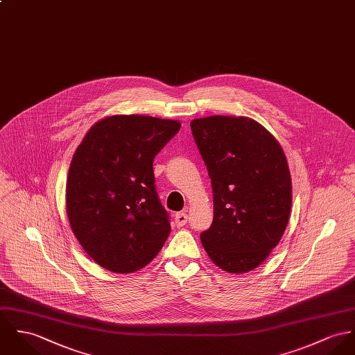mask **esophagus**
<instances>
[{
	"instance_id": "1",
	"label": "esophagus",
	"mask_w": 355,
	"mask_h": 355,
	"mask_svg": "<svg viewBox=\"0 0 355 355\" xmlns=\"http://www.w3.org/2000/svg\"><path fill=\"white\" fill-rule=\"evenodd\" d=\"M187 220H189V217H187L186 211H179V213L175 214V225L178 226V227L186 225Z\"/></svg>"
}]
</instances>
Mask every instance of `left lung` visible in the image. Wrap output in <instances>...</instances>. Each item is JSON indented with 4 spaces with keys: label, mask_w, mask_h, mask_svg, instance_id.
<instances>
[{
    "label": "left lung",
    "mask_w": 355,
    "mask_h": 355,
    "mask_svg": "<svg viewBox=\"0 0 355 355\" xmlns=\"http://www.w3.org/2000/svg\"><path fill=\"white\" fill-rule=\"evenodd\" d=\"M190 125L214 196L213 224L200 233L202 245L226 272L252 271L289 223L291 178L284 149L248 116L213 115Z\"/></svg>",
    "instance_id": "left-lung-1"
}]
</instances>
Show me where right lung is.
Returning a JSON list of instances; mask_svg holds the SVG:
<instances>
[{
    "instance_id": "obj_1",
    "label": "right lung",
    "mask_w": 355,
    "mask_h": 355,
    "mask_svg": "<svg viewBox=\"0 0 355 355\" xmlns=\"http://www.w3.org/2000/svg\"><path fill=\"white\" fill-rule=\"evenodd\" d=\"M182 123L146 115L105 116L87 131L66 180L71 232L103 268L130 274L149 264L171 233L153 160Z\"/></svg>"
}]
</instances>
